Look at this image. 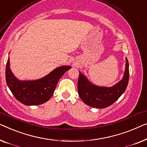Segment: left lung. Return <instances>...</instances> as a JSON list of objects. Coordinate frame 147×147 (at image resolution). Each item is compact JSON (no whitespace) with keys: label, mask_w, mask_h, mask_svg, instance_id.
<instances>
[{"label":"left lung","mask_w":147,"mask_h":147,"mask_svg":"<svg viewBox=\"0 0 147 147\" xmlns=\"http://www.w3.org/2000/svg\"><path fill=\"white\" fill-rule=\"evenodd\" d=\"M129 65L126 58L125 71L123 79L111 87L94 85L86 76L79 72L78 92L82 100L88 106L97 109H104L111 106L124 93L129 79Z\"/></svg>","instance_id":"left-lung-1"}]
</instances>
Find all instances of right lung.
I'll list each match as a JSON object with an SVG mask.
<instances>
[{"mask_svg":"<svg viewBox=\"0 0 147 147\" xmlns=\"http://www.w3.org/2000/svg\"><path fill=\"white\" fill-rule=\"evenodd\" d=\"M70 69V66H61L40 79L19 80L10 69L9 58L6 66V81L12 94L19 102L28 106L38 105L51 98L59 79Z\"/></svg>","mask_w":147,"mask_h":147,"instance_id":"obj_1","label":"right lung"}]
</instances>
